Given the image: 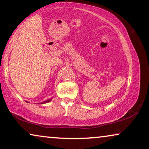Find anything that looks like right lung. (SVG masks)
<instances>
[{
    "label": "right lung",
    "mask_w": 149,
    "mask_h": 149,
    "mask_svg": "<svg viewBox=\"0 0 149 149\" xmlns=\"http://www.w3.org/2000/svg\"><path fill=\"white\" fill-rule=\"evenodd\" d=\"M51 100V99H49V100H45V101H44L43 102H41V104H45V103H47V102H50Z\"/></svg>",
    "instance_id": "add662e5"
}]
</instances>
